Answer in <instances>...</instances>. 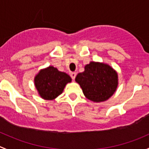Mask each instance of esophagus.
<instances>
[{"instance_id":"esophagus-1","label":"esophagus","mask_w":149,"mask_h":149,"mask_svg":"<svg viewBox=\"0 0 149 149\" xmlns=\"http://www.w3.org/2000/svg\"><path fill=\"white\" fill-rule=\"evenodd\" d=\"M77 73L76 72H71L70 73V77H72V79H75V77H76Z\"/></svg>"}]
</instances>
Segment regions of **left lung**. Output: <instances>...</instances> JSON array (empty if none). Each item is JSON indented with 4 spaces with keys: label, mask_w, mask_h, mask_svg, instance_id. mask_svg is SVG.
I'll return each instance as SVG.
<instances>
[{
    "label": "left lung",
    "mask_w": 149,
    "mask_h": 149,
    "mask_svg": "<svg viewBox=\"0 0 149 149\" xmlns=\"http://www.w3.org/2000/svg\"><path fill=\"white\" fill-rule=\"evenodd\" d=\"M75 81L79 84L84 95L93 102H102L111 97L118 86V74L111 67L91 62L79 73Z\"/></svg>",
    "instance_id": "1"
}]
</instances>
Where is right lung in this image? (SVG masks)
Returning a JSON list of instances; mask_svg holds the SVG:
<instances>
[{
    "mask_svg": "<svg viewBox=\"0 0 149 149\" xmlns=\"http://www.w3.org/2000/svg\"><path fill=\"white\" fill-rule=\"evenodd\" d=\"M72 79L68 74L50 67L41 70L34 79L36 88L45 100H53L63 92L64 87Z\"/></svg>",
    "mask_w": 149,
    "mask_h": 149,
    "instance_id": "1",
    "label": "right lung"
}]
</instances>
